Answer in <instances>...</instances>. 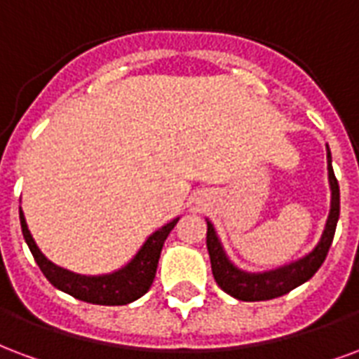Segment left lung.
<instances>
[{
  "label": "left lung",
  "instance_id": "obj_1",
  "mask_svg": "<svg viewBox=\"0 0 359 359\" xmlns=\"http://www.w3.org/2000/svg\"><path fill=\"white\" fill-rule=\"evenodd\" d=\"M327 177L329 188H331V207H329L325 228L321 232L318 245L301 259L278 266L274 270H264V272H247L241 270L228 259L224 247L220 243L213 222L207 220V251L211 259V270H213L215 281L219 287L233 299L245 302L255 301H270L276 297L289 293L291 289L299 287L304 281H308L318 272V268L323 264L327 257L329 247L335 236L339 213H341V192H339V182L331 165V152L327 146Z\"/></svg>",
  "mask_w": 359,
  "mask_h": 359
}]
</instances>
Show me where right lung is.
Here are the masks:
<instances>
[{"instance_id":"right-lung-1","label":"right lung","mask_w":359,"mask_h":359,"mask_svg":"<svg viewBox=\"0 0 359 359\" xmlns=\"http://www.w3.org/2000/svg\"><path fill=\"white\" fill-rule=\"evenodd\" d=\"M18 211H20V228H22L24 240L30 247L39 270L43 272L47 280L51 281V285H55L60 291H65V293L72 294L74 299L91 302V304H102V306L129 304V302L140 299L150 289L154 278H156V270H158L161 247L165 243L169 232L179 222V217H177L171 222H167L161 228H158L156 232L150 233L144 243H142V247L137 251V255L127 262L126 266H121L119 270H114L110 274L83 276L70 272V270H66L62 266H57L55 262L49 261L39 251L38 243L32 238L20 207H18Z\"/></svg>"}]
</instances>
